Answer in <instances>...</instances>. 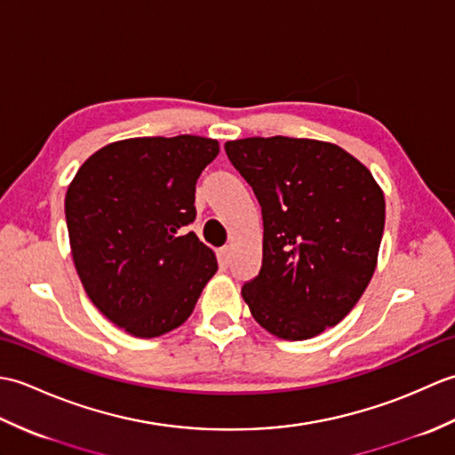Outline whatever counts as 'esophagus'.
I'll list each match as a JSON object with an SVG mask.
<instances>
[{
    "mask_svg": "<svg viewBox=\"0 0 455 455\" xmlns=\"http://www.w3.org/2000/svg\"><path fill=\"white\" fill-rule=\"evenodd\" d=\"M230 258H233V248H230V246H222V248L219 250V259H220V264L228 266V264H230Z\"/></svg>",
    "mask_w": 455,
    "mask_h": 455,
    "instance_id": "esophagus-1",
    "label": "esophagus"
}]
</instances>
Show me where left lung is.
Masks as SVG:
<instances>
[{"mask_svg": "<svg viewBox=\"0 0 455 455\" xmlns=\"http://www.w3.org/2000/svg\"><path fill=\"white\" fill-rule=\"evenodd\" d=\"M227 156L262 207V269L243 297L259 326L307 340L360 301L377 266L385 197L371 172L332 142L228 140Z\"/></svg>", "mask_w": 455, "mask_h": 455, "instance_id": "8db88e82", "label": "left lung"}]
</instances>
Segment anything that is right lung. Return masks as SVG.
I'll return each instance as SVG.
<instances>
[{"label":"right lung","mask_w":455,"mask_h":455,"mask_svg":"<svg viewBox=\"0 0 455 455\" xmlns=\"http://www.w3.org/2000/svg\"><path fill=\"white\" fill-rule=\"evenodd\" d=\"M215 139L139 137L85 160L64 211L76 272L92 303L137 338H156L189 318L217 258L186 235L196 183L217 158Z\"/></svg>","instance_id":"right-lung-1"}]
</instances>
